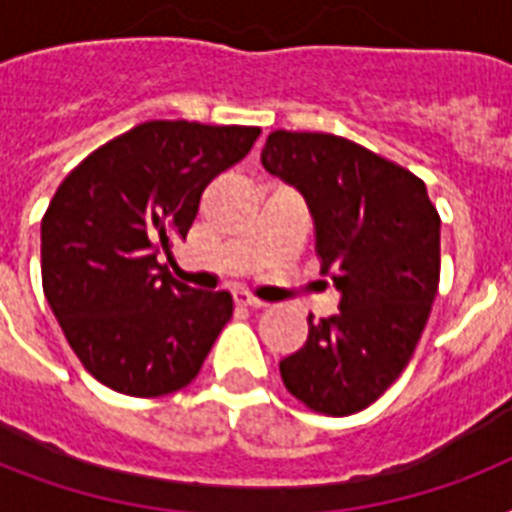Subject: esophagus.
I'll return each instance as SVG.
<instances>
[{
	"instance_id": "esophagus-1",
	"label": "esophagus",
	"mask_w": 512,
	"mask_h": 512,
	"mask_svg": "<svg viewBox=\"0 0 512 512\" xmlns=\"http://www.w3.org/2000/svg\"><path fill=\"white\" fill-rule=\"evenodd\" d=\"M233 300H236V303L239 305H247V308H268V303H265V300H260V297H252L249 295V292H236V297H233Z\"/></svg>"
}]
</instances>
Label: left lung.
<instances>
[{
  "mask_svg": "<svg viewBox=\"0 0 512 512\" xmlns=\"http://www.w3.org/2000/svg\"><path fill=\"white\" fill-rule=\"evenodd\" d=\"M263 167L303 193L340 313L308 319L279 364L297 401L329 417L374 404L412 361L441 279V217L420 177L329 132L268 135Z\"/></svg>",
  "mask_w": 512,
  "mask_h": 512,
  "instance_id": "left-lung-1",
  "label": "left lung"
}]
</instances>
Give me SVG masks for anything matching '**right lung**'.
Here are the masks:
<instances>
[{"label":"right lung","mask_w":512,"mask_h":512,"mask_svg":"<svg viewBox=\"0 0 512 512\" xmlns=\"http://www.w3.org/2000/svg\"><path fill=\"white\" fill-rule=\"evenodd\" d=\"M260 127L154 119L92 151L42 217V287L68 345L106 388L156 398L201 372L233 316L156 260L185 239L201 193L241 162Z\"/></svg>","instance_id":"right-lung-1"}]
</instances>
